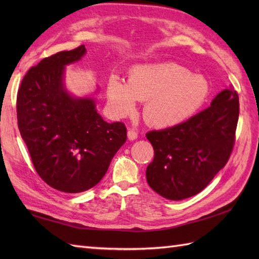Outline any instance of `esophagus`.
Wrapping results in <instances>:
<instances>
[{"label":"esophagus","instance_id":"obj_1","mask_svg":"<svg viewBox=\"0 0 259 259\" xmlns=\"http://www.w3.org/2000/svg\"><path fill=\"white\" fill-rule=\"evenodd\" d=\"M137 138H138V133L133 128L128 129V139L129 140H136Z\"/></svg>","mask_w":259,"mask_h":259}]
</instances>
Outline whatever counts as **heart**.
<instances>
[{
    "label": "heart",
    "mask_w": 259,
    "mask_h": 259,
    "mask_svg": "<svg viewBox=\"0 0 259 259\" xmlns=\"http://www.w3.org/2000/svg\"><path fill=\"white\" fill-rule=\"evenodd\" d=\"M209 95L205 76L174 62L137 64L128 72V81L113 75L108 81L107 98L115 117L136 113L138 102H145L148 124L169 128L188 119Z\"/></svg>",
    "instance_id": "b5f03b06"
}]
</instances>
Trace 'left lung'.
I'll list each match as a JSON object with an SVG mask.
<instances>
[{"label":"left lung","instance_id":"left-lung-1","mask_svg":"<svg viewBox=\"0 0 259 259\" xmlns=\"http://www.w3.org/2000/svg\"><path fill=\"white\" fill-rule=\"evenodd\" d=\"M239 115L238 93H218L210 107L179 124L146 135L155 150L146 177L157 194L183 200L205 189L232 155Z\"/></svg>","mask_w":259,"mask_h":259}]
</instances>
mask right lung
Masks as SVG:
<instances>
[{
    "label": "right lung",
    "mask_w": 259,
    "mask_h": 259,
    "mask_svg": "<svg viewBox=\"0 0 259 259\" xmlns=\"http://www.w3.org/2000/svg\"><path fill=\"white\" fill-rule=\"evenodd\" d=\"M85 52L80 46L41 60L24 75L16 98L19 130L37 175L69 194L95 187L126 140L124 123L106 122L93 99L64 89V67Z\"/></svg>",
    "instance_id": "obj_1"
}]
</instances>
